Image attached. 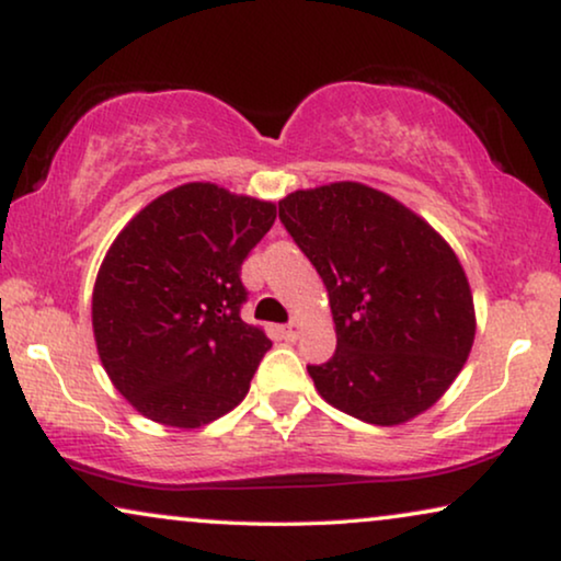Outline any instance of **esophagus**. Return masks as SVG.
<instances>
[{
	"instance_id": "34e87169",
	"label": "esophagus",
	"mask_w": 561,
	"mask_h": 561,
	"mask_svg": "<svg viewBox=\"0 0 561 561\" xmlns=\"http://www.w3.org/2000/svg\"><path fill=\"white\" fill-rule=\"evenodd\" d=\"M301 321H298V319H294V321H290V324L288 327H283L280 329V334H283V340H288V342H296L298 340V334H301Z\"/></svg>"
}]
</instances>
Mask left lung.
<instances>
[{
	"instance_id": "8db88e82",
	"label": "left lung",
	"mask_w": 561,
	"mask_h": 561,
	"mask_svg": "<svg viewBox=\"0 0 561 561\" xmlns=\"http://www.w3.org/2000/svg\"><path fill=\"white\" fill-rule=\"evenodd\" d=\"M278 206L332 306L336 352L309 365L319 396L375 426L432 409L465 367L478 329L449 242L398 198L357 181L294 191Z\"/></svg>"
}]
</instances>
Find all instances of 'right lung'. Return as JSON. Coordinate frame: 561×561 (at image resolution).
<instances>
[{
	"label": "right lung",
	"mask_w": 561,
	"mask_h": 561,
	"mask_svg": "<svg viewBox=\"0 0 561 561\" xmlns=\"http://www.w3.org/2000/svg\"><path fill=\"white\" fill-rule=\"evenodd\" d=\"M273 221V202L191 181L152 198L114 237L91 327L112 386L145 419L198 428L248 396L273 342L240 317V267Z\"/></svg>",
	"instance_id": "right-lung-1"
}]
</instances>
